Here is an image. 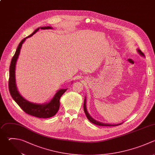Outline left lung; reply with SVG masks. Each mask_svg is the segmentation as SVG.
Returning a JSON list of instances; mask_svg holds the SVG:
<instances>
[{
    "instance_id": "left-lung-1",
    "label": "left lung",
    "mask_w": 155,
    "mask_h": 155,
    "mask_svg": "<svg viewBox=\"0 0 155 155\" xmlns=\"http://www.w3.org/2000/svg\"><path fill=\"white\" fill-rule=\"evenodd\" d=\"M137 52L139 53L140 55L142 56H145L144 54L139 50V49H137ZM84 112L86 114V116L88 118V119L91 122H92L93 124H96L97 125H99V126H116V125H120L122 123H120V124H105V123H102V122H100L99 121H97L95 119H94L93 117H91V116L88 114V111H87V107H86V99H85H85H84Z\"/></svg>"
}]
</instances>
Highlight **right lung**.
Instances as JSON below:
<instances>
[{
	"label": "right lung",
	"instance_id": "obj_1",
	"mask_svg": "<svg viewBox=\"0 0 155 155\" xmlns=\"http://www.w3.org/2000/svg\"><path fill=\"white\" fill-rule=\"evenodd\" d=\"M46 30V29H51L52 28L51 27H41L37 28L31 35L25 38L24 39L21 41L19 43L16 53L13 56L11 64L10 66V78L8 82L9 86V91L10 94L15 101L19 105V106L27 114L39 117V118H48L54 116L59 110L60 106L59 99L62 95L67 91L66 89H61L57 91V93L54 96L53 98L47 104H34L33 102H30L27 100L25 99L19 93L18 90L17 86L16 84V78H15V68L17 60L18 59L21 48L23 43L25 42V39L31 37L33 35H35L39 29Z\"/></svg>",
	"mask_w": 155,
	"mask_h": 155
}]
</instances>
